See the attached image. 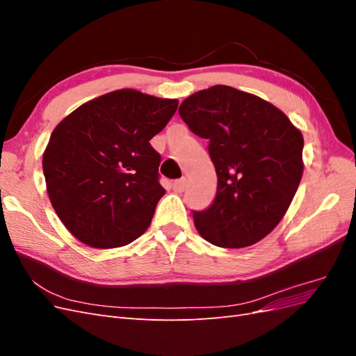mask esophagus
I'll use <instances>...</instances> for the list:
<instances>
[{
	"label": "esophagus",
	"instance_id": "34e87169",
	"mask_svg": "<svg viewBox=\"0 0 356 356\" xmlns=\"http://www.w3.org/2000/svg\"><path fill=\"white\" fill-rule=\"evenodd\" d=\"M172 187H174V191L182 193V191L186 190V187H187V179L186 178L177 179V181H174V184H172Z\"/></svg>",
	"mask_w": 356,
	"mask_h": 356
}]
</instances>
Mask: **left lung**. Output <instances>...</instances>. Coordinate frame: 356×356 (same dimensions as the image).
<instances>
[{
	"label": "left lung",
	"instance_id": "1",
	"mask_svg": "<svg viewBox=\"0 0 356 356\" xmlns=\"http://www.w3.org/2000/svg\"><path fill=\"white\" fill-rule=\"evenodd\" d=\"M178 111L193 134L209 141L218 178L213 203L193 212L202 238L221 248L266 238L303 175V135L275 105L230 86L193 93Z\"/></svg>",
	"mask_w": 356,
	"mask_h": 356
}]
</instances>
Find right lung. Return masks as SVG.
I'll list each match as a JSON object with an SVG mask.
<instances>
[{"mask_svg":"<svg viewBox=\"0 0 356 356\" xmlns=\"http://www.w3.org/2000/svg\"><path fill=\"white\" fill-rule=\"evenodd\" d=\"M177 108V99L122 89L83 104L55 127L42 172L51 207L74 238L106 250L148 229L165 195L149 139Z\"/></svg>","mask_w":356,"mask_h":356,"instance_id":"right-lung-1","label":"right lung"}]
</instances>
